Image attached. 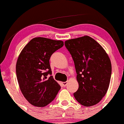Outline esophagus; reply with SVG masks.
Instances as JSON below:
<instances>
[{
    "label": "esophagus",
    "instance_id": "34e87169",
    "mask_svg": "<svg viewBox=\"0 0 124 124\" xmlns=\"http://www.w3.org/2000/svg\"><path fill=\"white\" fill-rule=\"evenodd\" d=\"M66 85H67V82H62V86H65Z\"/></svg>",
    "mask_w": 124,
    "mask_h": 124
}]
</instances>
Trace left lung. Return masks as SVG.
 Segmentation results:
<instances>
[{"label": "left lung", "instance_id": "1", "mask_svg": "<svg viewBox=\"0 0 124 124\" xmlns=\"http://www.w3.org/2000/svg\"><path fill=\"white\" fill-rule=\"evenodd\" d=\"M74 62L79 84L73 93L85 107L97 104L107 93L111 80V60L104 49L93 38L84 36L65 42Z\"/></svg>", "mask_w": 124, "mask_h": 124}]
</instances>
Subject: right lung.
<instances>
[{
	"label": "right lung",
	"mask_w": 124,
	"mask_h": 124,
	"mask_svg": "<svg viewBox=\"0 0 124 124\" xmlns=\"http://www.w3.org/2000/svg\"><path fill=\"white\" fill-rule=\"evenodd\" d=\"M63 46L62 40L33 38L17 58L16 72L20 91L32 105L43 107L51 102L61 86L54 79L49 59L53 53Z\"/></svg>",
	"instance_id": "1"
}]
</instances>
